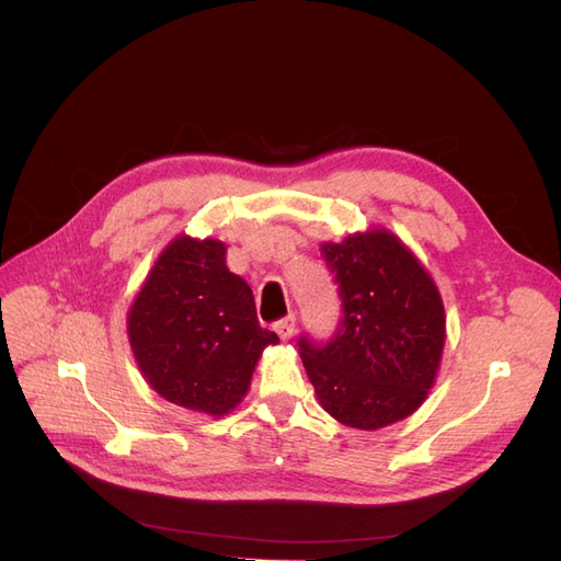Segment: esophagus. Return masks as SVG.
<instances>
[{
    "instance_id": "esophagus-1",
    "label": "esophagus",
    "mask_w": 561,
    "mask_h": 561,
    "mask_svg": "<svg viewBox=\"0 0 561 561\" xmlns=\"http://www.w3.org/2000/svg\"><path fill=\"white\" fill-rule=\"evenodd\" d=\"M274 330H276V334L283 339V342H287V339H290V336L295 334V316H287V318L278 320L276 325H274Z\"/></svg>"
}]
</instances>
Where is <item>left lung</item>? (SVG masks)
<instances>
[{
    "instance_id": "8db88e82",
    "label": "left lung",
    "mask_w": 561,
    "mask_h": 561,
    "mask_svg": "<svg viewBox=\"0 0 561 561\" xmlns=\"http://www.w3.org/2000/svg\"><path fill=\"white\" fill-rule=\"evenodd\" d=\"M342 297L328 346L299 339L316 398L351 428L379 431L412 416L435 386L447 316L428 268L386 227L320 243Z\"/></svg>"
}]
</instances>
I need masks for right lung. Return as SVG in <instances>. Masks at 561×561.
Returning <instances> with one entry per match:
<instances>
[{
	"instance_id": "1",
	"label": "right lung",
	"mask_w": 561,
	"mask_h": 561,
	"mask_svg": "<svg viewBox=\"0 0 561 561\" xmlns=\"http://www.w3.org/2000/svg\"><path fill=\"white\" fill-rule=\"evenodd\" d=\"M135 365L186 412L222 419L278 336L262 330L250 285L229 271L227 243L178 233L149 268L126 316Z\"/></svg>"
}]
</instances>
